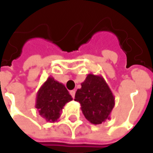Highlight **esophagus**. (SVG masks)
Returning a JSON list of instances; mask_svg holds the SVG:
<instances>
[{"label": "esophagus", "mask_w": 153, "mask_h": 153, "mask_svg": "<svg viewBox=\"0 0 153 153\" xmlns=\"http://www.w3.org/2000/svg\"><path fill=\"white\" fill-rule=\"evenodd\" d=\"M70 94H71V95L72 96V98L75 97V94H76V91L75 90H71V91H70Z\"/></svg>", "instance_id": "esophagus-1"}]
</instances>
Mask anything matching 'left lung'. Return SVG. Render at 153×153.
Masks as SVG:
<instances>
[{
  "label": "left lung",
  "instance_id": "obj_1",
  "mask_svg": "<svg viewBox=\"0 0 153 153\" xmlns=\"http://www.w3.org/2000/svg\"><path fill=\"white\" fill-rule=\"evenodd\" d=\"M81 85L76 92L75 100L80 103L86 119L93 124H100L110 119L115 98L103 76L88 74Z\"/></svg>",
  "mask_w": 153,
  "mask_h": 153
}]
</instances>
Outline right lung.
I'll return each instance as SVG.
<instances>
[{
  "label": "right lung",
  "instance_id": "right-lung-1",
  "mask_svg": "<svg viewBox=\"0 0 153 153\" xmlns=\"http://www.w3.org/2000/svg\"><path fill=\"white\" fill-rule=\"evenodd\" d=\"M72 100L65 86L49 76L36 94V108L45 120L54 123L60 117L65 104Z\"/></svg>",
  "mask_w": 153,
  "mask_h": 153
}]
</instances>
